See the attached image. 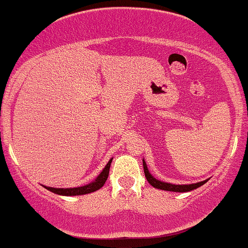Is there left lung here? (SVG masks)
<instances>
[{
  "label": "left lung",
  "mask_w": 248,
  "mask_h": 248,
  "mask_svg": "<svg viewBox=\"0 0 248 248\" xmlns=\"http://www.w3.org/2000/svg\"><path fill=\"white\" fill-rule=\"evenodd\" d=\"M142 166H144V172L145 176H146V180L149 181V184L151 185L152 187L158 189H163V191H170V192H189L193 191V189L198 188V187L202 186L207 180H204V181L197 182V184H191V185H172V184H168V182H163L159 181V180L155 179L151 174L149 172V169H147L146 163L142 159Z\"/></svg>",
  "instance_id": "left-lung-1"
}]
</instances>
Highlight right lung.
Masks as SVG:
<instances>
[{
    "label": "right lung",
    "mask_w": 248,
    "mask_h": 248,
    "mask_svg": "<svg viewBox=\"0 0 248 248\" xmlns=\"http://www.w3.org/2000/svg\"><path fill=\"white\" fill-rule=\"evenodd\" d=\"M112 158H110V161L107 163V166L104 167V169L102 170L101 174L97 176V179L94 181H92L91 184L85 185V186L81 187H74V188H55V187H46L47 191L52 192L55 194H60V196H81V194H87L91 193V192L97 191V189L102 188L106 184L107 179H108L109 175V169H110V164H111Z\"/></svg>",
    "instance_id": "add662e5"
}]
</instances>
